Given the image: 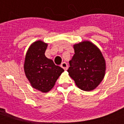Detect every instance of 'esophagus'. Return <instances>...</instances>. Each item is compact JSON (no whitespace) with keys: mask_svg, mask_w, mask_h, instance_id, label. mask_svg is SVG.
<instances>
[{"mask_svg":"<svg viewBox=\"0 0 124 124\" xmlns=\"http://www.w3.org/2000/svg\"><path fill=\"white\" fill-rule=\"evenodd\" d=\"M61 67L64 69V70H66L68 69V64L66 62H62V64H61Z\"/></svg>","mask_w":124,"mask_h":124,"instance_id":"1","label":"esophagus"}]
</instances>
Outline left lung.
<instances>
[{"mask_svg":"<svg viewBox=\"0 0 124 124\" xmlns=\"http://www.w3.org/2000/svg\"><path fill=\"white\" fill-rule=\"evenodd\" d=\"M75 54L70 60L68 74L84 91H92L104 79L106 61L101 51L90 41L74 45Z\"/></svg>","mask_w":124,"mask_h":124,"instance_id":"left-lung-1","label":"left lung"}]
</instances>
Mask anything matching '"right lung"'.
<instances>
[{"label": "right lung", "instance_id": "right-lung-1", "mask_svg": "<svg viewBox=\"0 0 124 124\" xmlns=\"http://www.w3.org/2000/svg\"><path fill=\"white\" fill-rule=\"evenodd\" d=\"M48 44L42 40L34 42L26 54L24 70L32 88L43 93L51 90L64 70L45 56Z\"/></svg>", "mask_w": 124, "mask_h": 124}]
</instances>
